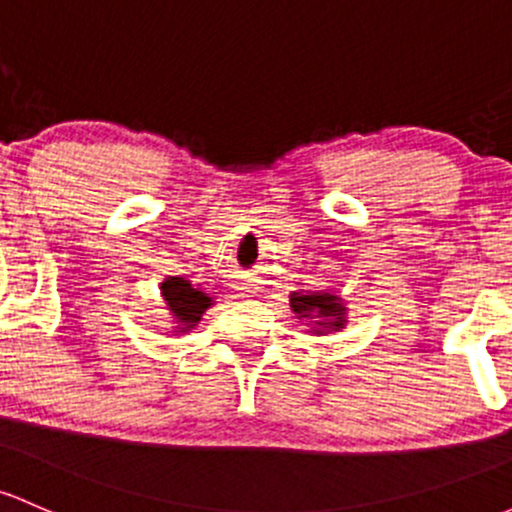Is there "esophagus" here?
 Returning a JSON list of instances; mask_svg holds the SVG:
<instances>
[{"label": "esophagus", "instance_id": "34e87169", "mask_svg": "<svg viewBox=\"0 0 512 512\" xmlns=\"http://www.w3.org/2000/svg\"><path fill=\"white\" fill-rule=\"evenodd\" d=\"M240 289H242V292H245V294H255V292H257L255 284H245V287H240Z\"/></svg>", "mask_w": 512, "mask_h": 512}]
</instances>
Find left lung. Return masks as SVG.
<instances>
[{"label": "left lung", "mask_w": 512, "mask_h": 512, "mask_svg": "<svg viewBox=\"0 0 512 512\" xmlns=\"http://www.w3.org/2000/svg\"><path fill=\"white\" fill-rule=\"evenodd\" d=\"M289 301H292V311L297 314V319L309 321V326H314L316 333L338 331V328L346 326V306L341 304L336 294L294 292Z\"/></svg>", "instance_id": "obj_1"}]
</instances>
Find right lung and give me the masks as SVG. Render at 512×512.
<instances>
[{"label":"right lung","mask_w":512,"mask_h":512,"mask_svg":"<svg viewBox=\"0 0 512 512\" xmlns=\"http://www.w3.org/2000/svg\"><path fill=\"white\" fill-rule=\"evenodd\" d=\"M161 297L166 301V309L171 311V316L176 319V331L186 333L201 321L203 311L213 304L211 294H206L203 289L193 287L191 282L184 277H166L161 282Z\"/></svg>","instance_id":"right-lung-1"}]
</instances>
